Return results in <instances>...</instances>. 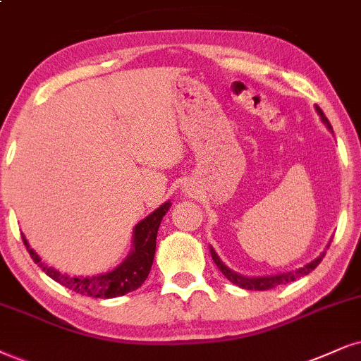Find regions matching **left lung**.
I'll return each instance as SVG.
<instances>
[{
	"mask_svg": "<svg viewBox=\"0 0 361 361\" xmlns=\"http://www.w3.org/2000/svg\"><path fill=\"white\" fill-rule=\"evenodd\" d=\"M317 112H318L319 117H322V122L324 123V126H326L328 130L333 132L330 120L324 117L323 110L319 109L318 105H317ZM211 256L217 264V268L221 269V273L224 274L231 283H234L235 286L244 288V289H255V291H266V289H273L276 286H279V284L291 283V281H295V279L301 278V276L310 274L311 271H313L319 264V262H322V259L324 257V252L322 256H318L314 261H311L306 266H303V268L291 271V273H283V274H274V276H261V278H247V276H243V274L235 273V271H233V269H229L228 266H226L224 262L221 261V257L217 256V252L214 251V249H212V246H211Z\"/></svg>",
	"mask_w": 361,
	"mask_h": 361,
	"instance_id": "left-lung-1",
	"label": "left lung"
}]
</instances>
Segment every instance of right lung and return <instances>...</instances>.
Instances as JSON below:
<instances>
[{"label": "right lung", "mask_w": 361, "mask_h": 361, "mask_svg": "<svg viewBox=\"0 0 361 361\" xmlns=\"http://www.w3.org/2000/svg\"><path fill=\"white\" fill-rule=\"evenodd\" d=\"M169 207H171V201H167L159 209H155L152 214L147 216L145 219H142L133 228V246L130 255L127 256V259L122 264L105 274L85 276L83 278V276H68L60 273V271L51 268V266L44 264L42 257L35 252V249L30 247L25 235H21V238H23V243L26 249H28L31 259L37 262L39 268L50 276L51 279H55L56 283L63 284L65 288L72 289L75 293H80L83 296L117 298L127 295L130 291H135L137 288H140L144 284L147 276H149L154 262L155 239H157L160 221L166 216Z\"/></svg>", "instance_id": "1"}]
</instances>
